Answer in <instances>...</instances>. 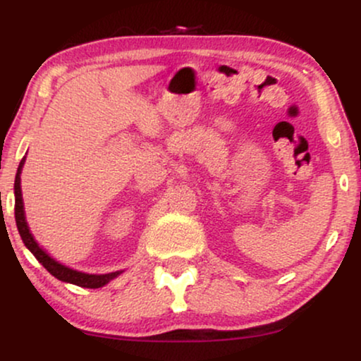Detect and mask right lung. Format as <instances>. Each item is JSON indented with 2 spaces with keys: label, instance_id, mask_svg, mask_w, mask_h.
<instances>
[{
  "label": "right lung",
  "instance_id": "obj_1",
  "mask_svg": "<svg viewBox=\"0 0 361 361\" xmlns=\"http://www.w3.org/2000/svg\"><path fill=\"white\" fill-rule=\"evenodd\" d=\"M25 163V157L20 163L18 171H16L15 176V221H16V227H18V233L22 235V241L25 243V246L30 250L32 255L39 259V263H42V267L47 270L51 275L56 276L57 280L66 281V283H73L78 285V287H85V288H100L103 285L109 283L110 280L117 279L122 271H114V273H105V275H90V273H82L78 270H73V268L64 267L61 264L59 261H56L54 258L45 252L42 247L39 246V243L35 241L34 235H32L30 229H28V224L25 221V210H23V198H22V186H20V175H22V168Z\"/></svg>",
  "mask_w": 361,
  "mask_h": 361
}]
</instances>
